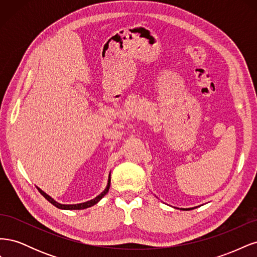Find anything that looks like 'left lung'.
I'll return each instance as SVG.
<instances>
[{"label": "left lung", "instance_id": "8db88e82", "mask_svg": "<svg viewBox=\"0 0 257 257\" xmlns=\"http://www.w3.org/2000/svg\"><path fill=\"white\" fill-rule=\"evenodd\" d=\"M185 210H186V209H185Z\"/></svg>", "mask_w": 257, "mask_h": 257}]
</instances>
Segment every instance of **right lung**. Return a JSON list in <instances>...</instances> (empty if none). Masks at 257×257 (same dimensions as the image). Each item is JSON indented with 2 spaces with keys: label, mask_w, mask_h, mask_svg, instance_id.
<instances>
[{
  "label": "right lung",
  "mask_w": 257,
  "mask_h": 257,
  "mask_svg": "<svg viewBox=\"0 0 257 257\" xmlns=\"http://www.w3.org/2000/svg\"><path fill=\"white\" fill-rule=\"evenodd\" d=\"M109 186H110V176H109V179H108V184H107V186H106L105 191H103L102 193H100L99 195H98V196H96L94 199H92V200H90V201H87V203L77 204V205H62V204H59V203H57L56 200H53L49 195H47V194H46L45 192H43L42 190L38 189V191H40V193L42 194V195H43L46 199H47V200L49 201V203H51L53 206H56V207H57V208H59V209H66V210H81V209L89 208V207H91V206H93V205L97 204L98 201L106 195L107 192H108V190H109Z\"/></svg>",
  "instance_id": "add662e5"
}]
</instances>
